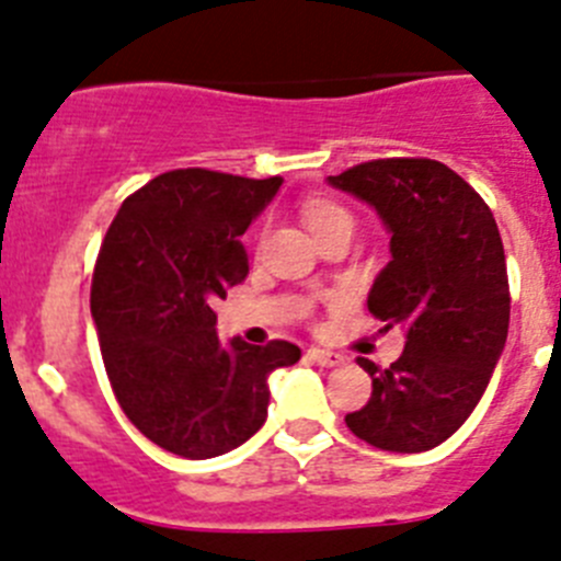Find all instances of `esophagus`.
<instances>
[{"instance_id":"34e87169","label":"esophagus","mask_w":561,"mask_h":561,"mask_svg":"<svg viewBox=\"0 0 561 561\" xmlns=\"http://www.w3.org/2000/svg\"><path fill=\"white\" fill-rule=\"evenodd\" d=\"M305 358H308L310 364H319V367H339V364H344V355L333 353V350H308L305 353Z\"/></svg>"}]
</instances>
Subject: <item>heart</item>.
Instances as JSON below:
<instances>
[{
	"label": "heart",
	"instance_id": "obj_1",
	"mask_svg": "<svg viewBox=\"0 0 561 561\" xmlns=\"http://www.w3.org/2000/svg\"><path fill=\"white\" fill-rule=\"evenodd\" d=\"M305 220H308L310 231H319V228L330 226V222H341V220L353 222V217H350L341 206L330 203V199H310L308 206H305Z\"/></svg>",
	"mask_w": 561,
	"mask_h": 561
}]
</instances>
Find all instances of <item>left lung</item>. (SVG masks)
<instances>
[{
    "label": "left lung",
    "instance_id": "obj_1",
    "mask_svg": "<svg viewBox=\"0 0 561 561\" xmlns=\"http://www.w3.org/2000/svg\"><path fill=\"white\" fill-rule=\"evenodd\" d=\"M381 217L392 260L369 287L367 308L403 353L373 378L367 407L350 412L355 437L415 455L440 446L483 398L508 339V274L494 214L449 169L426 158H387L328 178Z\"/></svg>",
    "mask_w": 561,
    "mask_h": 561
}]
</instances>
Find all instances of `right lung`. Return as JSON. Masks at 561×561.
<instances>
[{
    "mask_svg": "<svg viewBox=\"0 0 561 561\" xmlns=\"http://www.w3.org/2000/svg\"><path fill=\"white\" fill-rule=\"evenodd\" d=\"M282 178L178 169L126 199L101 245L90 310L126 417L160 449L208 460L267 417V378L301 358L290 341L222 344L214 301L248 276L240 237Z\"/></svg>",
    "mask_w": 561,
    "mask_h": 561,
    "instance_id": "add662e5",
    "label": "right lung"
}]
</instances>
